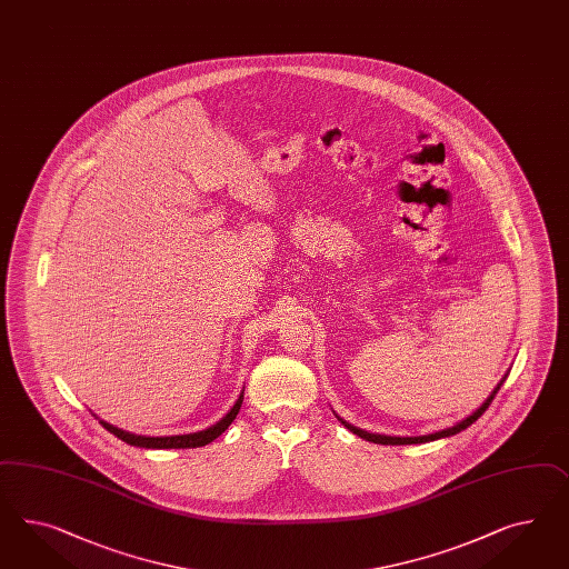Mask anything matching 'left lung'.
Returning a JSON list of instances; mask_svg holds the SVG:
<instances>
[{
	"mask_svg": "<svg viewBox=\"0 0 569 569\" xmlns=\"http://www.w3.org/2000/svg\"><path fill=\"white\" fill-rule=\"evenodd\" d=\"M506 377L497 383V387L492 389L491 396L487 398V400L482 401L480 406H478L477 410L472 412L470 416H466V418H461L460 422H456L453 427H449V429L437 430V432H429V435H418V437H391V435H379V432H369V430L358 429V427H353L350 422H346L343 418H339L338 420L346 427L348 430H352L353 435H358V437H362V439H367L370 443H377V446H418V443H429V441H437V439H446V437H451V435H458L463 429H468L470 425H475L480 416L485 415V410L491 406L492 398L497 396V391L501 389V385L506 381Z\"/></svg>",
	"mask_w": 569,
	"mask_h": 569,
	"instance_id": "left-lung-1",
	"label": "left lung"
}]
</instances>
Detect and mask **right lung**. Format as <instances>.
<instances>
[{
    "label": "right lung",
    "mask_w": 569,
    "mask_h": 569,
    "mask_svg": "<svg viewBox=\"0 0 569 569\" xmlns=\"http://www.w3.org/2000/svg\"><path fill=\"white\" fill-rule=\"evenodd\" d=\"M242 400H244V391H240V396H238L236 403L231 406L230 412L223 416L219 422L211 425L209 429L199 430V432H188V435H169V437L134 435V432H128V430L118 429V427L109 425L106 420H101L99 416L97 418L103 425V429H108L111 435H116L118 439H122L123 443H128V446L144 447V449H190V447H202L211 443V441H216L217 437L230 427L233 418L240 412Z\"/></svg>",
    "instance_id": "1"
}]
</instances>
